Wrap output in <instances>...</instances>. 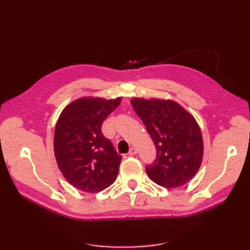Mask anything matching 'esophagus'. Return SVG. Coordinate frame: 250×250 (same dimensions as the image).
<instances>
[{
    "label": "esophagus",
    "instance_id": "1",
    "mask_svg": "<svg viewBox=\"0 0 250 250\" xmlns=\"http://www.w3.org/2000/svg\"><path fill=\"white\" fill-rule=\"evenodd\" d=\"M136 152H137L136 148H134V147H131V148H130V150H129V156H134Z\"/></svg>",
    "mask_w": 250,
    "mask_h": 250
}]
</instances>
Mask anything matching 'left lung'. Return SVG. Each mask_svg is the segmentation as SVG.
<instances>
[{
	"label": "left lung",
	"mask_w": 250,
	"mask_h": 250,
	"mask_svg": "<svg viewBox=\"0 0 250 250\" xmlns=\"http://www.w3.org/2000/svg\"><path fill=\"white\" fill-rule=\"evenodd\" d=\"M155 143V161L146 167L149 178L164 188L188 183L199 171L203 158V140L195 119L171 100H131Z\"/></svg>",
	"instance_id": "obj_1"
}]
</instances>
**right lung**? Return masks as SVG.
Instances as JSON below:
<instances>
[{"instance_id":"right-lung-1","label":"right lung","mask_w":250,"mask_h":250,"mask_svg":"<svg viewBox=\"0 0 250 250\" xmlns=\"http://www.w3.org/2000/svg\"><path fill=\"white\" fill-rule=\"evenodd\" d=\"M121 102L82 98L63 109L56 125L54 148L63 176L84 192L95 193L115 182L121 156L102 133V124Z\"/></svg>"}]
</instances>
